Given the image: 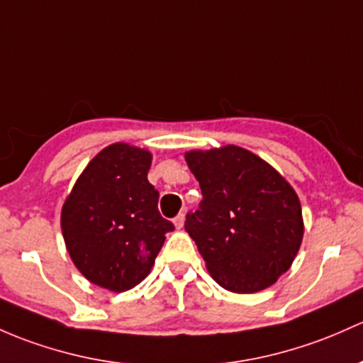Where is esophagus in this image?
<instances>
[{"label":"esophagus","mask_w":363,"mask_h":363,"mask_svg":"<svg viewBox=\"0 0 363 363\" xmlns=\"http://www.w3.org/2000/svg\"><path fill=\"white\" fill-rule=\"evenodd\" d=\"M184 220H186L184 213H179V216L174 219V226L177 228V230H181V228L184 226Z\"/></svg>","instance_id":"obj_1"}]
</instances>
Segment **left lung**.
<instances>
[{
	"label": "left lung",
	"instance_id": "8db88e82",
	"mask_svg": "<svg viewBox=\"0 0 363 363\" xmlns=\"http://www.w3.org/2000/svg\"><path fill=\"white\" fill-rule=\"evenodd\" d=\"M186 162L203 200L186 231L208 273L226 291L268 289L296 259L303 212L296 191L269 163L238 146L189 151Z\"/></svg>",
	"mask_w": 363,
	"mask_h": 363
}]
</instances>
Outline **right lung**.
Segmentation results:
<instances>
[{
	"mask_svg": "<svg viewBox=\"0 0 363 363\" xmlns=\"http://www.w3.org/2000/svg\"><path fill=\"white\" fill-rule=\"evenodd\" d=\"M151 152L125 143L104 147L82 172L60 213L72 262L91 284L130 291L151 272L174 230L147 181Z\"/></svg>",
	"mask_w": 363,
	"mask_h": 363,
	"instance_id": "obj_1",
	"label": "right lung"
}]
</instances>
